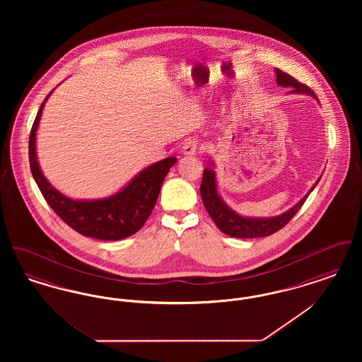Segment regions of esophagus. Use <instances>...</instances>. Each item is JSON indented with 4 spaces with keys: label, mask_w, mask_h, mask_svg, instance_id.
Instances as JSON below:
<instances>
[{
    "label": "esophagus",
    "mask_w": 362,
    "mask_h": 362,
    "mask_svg": "<svg viewBox=\"0 0 362 362\" xmlns=\"http://www.w3.org/2000/svg\"><path fill=\"white\" fill-rule=\"evenodd\" d=\"M198 148H199L198 141L194 139V138H189V139L183 144L182 152H183V155L186 156L195 155V153L198 152Z\"/></svg>",
    "instance_id": "34e87169"
}]
</instances>
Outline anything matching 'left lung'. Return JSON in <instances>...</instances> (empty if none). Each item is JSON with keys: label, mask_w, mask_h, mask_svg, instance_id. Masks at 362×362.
<instances>
[{"label": "left lung", "mask_w": 362, "mask_h": 362, "mask_svg": "<svg viewBox=\"0 0 362 362\" xmlns=\"http://www.w3.org/2000/svg\"><path fill=\"white\" fill-rule=\"evenodd\" d=\"M276 84L284 88H292L289 93H303L312 96L319 102L316 98L315 92L301 83H298L296 78H293L291 74L284 73L282 70L276 69ZM210 167H206L204 170V177L201 183V197L202 202L206 207L209 216L217 225V228L226 233L228 236L232 238H239V239H255V238H264L276 233L281 228H284L288 224L294 214L300 210V207L304 205L307 201L310 191L316 187L319 183L320 177L316 180V183L312 186V189L308 191L305 197L301 198L300 202H297L294 206L286 210L285 213L276 216V217H266V218H258V217H243L233 211L230 207L228 206L223 201V198L218 194L217 189V180H216V173H214V163L209 161Z\"/></svg>", "instance_id": "8db88e82"}]
</instances>
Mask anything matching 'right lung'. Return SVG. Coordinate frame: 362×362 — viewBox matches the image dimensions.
Masks as SVG:
<instances>
[{"mask_svg": "<svg viewBox=\"0 0 362 362\" xmlns=\"http://www.w3.org/2000/svg\"><path fill=\"white\" fill-rule=\"evenodd\" d=\"M52 93V90L36 114L28 144L30 167L40 192L61 220L83 236L99 240H122L134 235L151 216L161 185L176 163V157H167L146 167L114 195L102 199H71L52 187L36 157V130Z\"/></svg>", "mask_w": 362, "mask_h": 362, "instance_id": "obj_1", "label": "right lung"}]
</instances>
